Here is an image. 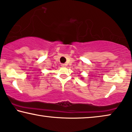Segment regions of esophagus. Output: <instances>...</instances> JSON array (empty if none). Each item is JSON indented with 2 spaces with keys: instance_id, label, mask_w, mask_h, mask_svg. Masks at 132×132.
<instances>
[{
  "instance_id": "esophagus-1",
  "label": "esophagus",
  "mask_w": 132,
  "mask_h": 132,
  "mask_svg": "<svg viewBox=\"0 0 132 132\" xmlns=\"http://www.w3.org/2000/svg\"><path fill=\"white\" fill-rule=\"evenodd\" d=\"M66 64H63H63H61V66H62V67H66Z\"/></svg>"
}]
</instances>
